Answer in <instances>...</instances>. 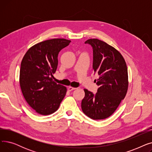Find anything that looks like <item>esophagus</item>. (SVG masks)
<instances>
[{
    "label": "esophagus",
    "mask_w": 152,
    "mask_h": 152,
    "mask_svg": "<svg viewBox=\"0 0 152 152\" xmlns=\"http://www.w3.org/2000/svg\"><path fill=\"white\" fill-rule=\"evenodd\" d=\"M76 89V87H71V86H69V87H68V91H71L75 90V89Z\"/></svg>",
    "instance_id": "esophagus-1"
}]
</instances>
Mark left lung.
I'll return each mask as SVG.
<instances>
[{
	"label": "left lung",
	"mask_w": 152,
	"mask_h": 152,
	"mask_svg": "<svg viewBox=\"0 0 152 152\" xmlns=\"http://www.w3.org/2000/svg\"><path fill=\"white\" fill-rule=\"evenodd\" d=\"M85 44L93 48L92 70L99 75L95 82L99 87L95 94L84 89L82 110L95 120L104 119L115 112L127 94L129 85L127 65L120 52L104 41L90 39Z\"/></svg>",
	"instance_id": "1"
}]
</instances>
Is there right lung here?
<instances>
[{"mask_svg":"<svg viewBox=\"0 0 152 152\" xmlns=\"http://www.w3.org/2000/svg\"><path fill=\"white\" fill-rule=\"evenodd\" d=\"M71 41L55 38L37 43L28 49L22 59L20 84L29 105L36 113L49 115L57 111L67 89L53 81L60 51Z\"/></svg>","mask_w":152,"mask_h":152,"instance_id":"obj_1","label":"right lung"}]
</instances>
